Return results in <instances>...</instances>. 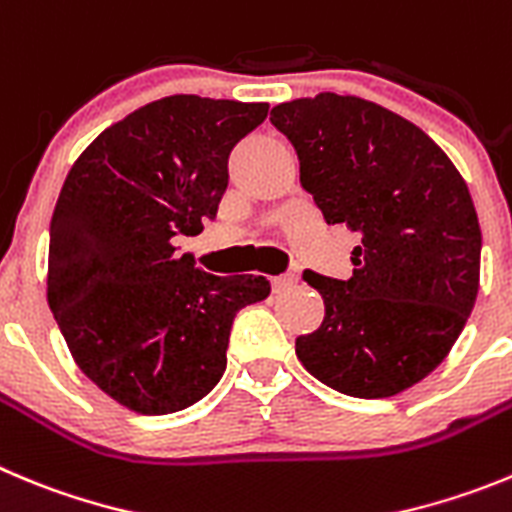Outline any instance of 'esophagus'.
<instances>
[{"label": "esophagus", "mask_w": 512, "mask_h": 512, "mask_svg": "<svg viewBox=\"0 0 512 512\" xmlns=\"http://www.w3.org/2000/svg\"><path fill=\"white\" fill-rule=\"evenodd\" d=\"M271 287H274L276 294L289 292L292 287H297V274H284V276H274L271 279Z\"/></svg>", "instance_id": "34e87169"}]
</instances>
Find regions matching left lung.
Here are the masks:
<instances>
[{"label": "left lung", "instance_id": "8db88e82", "mask_svg": "<svg viewBox=\"0 0 512 512\" xmlns=\"http://www.w3.org/2000/svg\"><path fill=\"white\" fill-rule=\"evenodd\" d=\"M271 124L325 223L360 238L348 281L302 274L325 320L297 337V358L345 396H396L447 358L475 307L482 236L470 190L419 126L363 98L279 103Z\"/></svg>", "mask_w": 512, "mask_h": 512}]
</instances>
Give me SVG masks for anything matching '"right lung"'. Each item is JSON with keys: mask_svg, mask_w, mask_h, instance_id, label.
I'll list each match as a JSON object with an SVG mask.
<instances>
[{"mask_svg": "<svg viewBox=\"0 0 512 512\" xmlns=\"http://www.w3.org/2000/svg\"><path fill=\"white\" fill-rule=\"evenodd\" d=\"M269 103L167 96L93 139L50 220L48 304L83 373L137 414L182 411L225 370L236 314L264 276H213L177 253L228 187V157Z\"/></svg>", "mask_w": 512, "mask_h": 512, "instance_id": "obj_1", "label": "right lung"}]
</instances>
